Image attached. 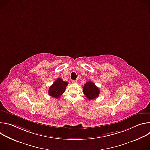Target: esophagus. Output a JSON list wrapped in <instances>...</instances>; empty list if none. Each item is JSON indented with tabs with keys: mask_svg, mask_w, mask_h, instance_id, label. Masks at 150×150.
Returning <instances> with one entry per match:
<instances>
[{
	"mask_svg": "<svg viewBox=\"0 0 150 150\" xmlns=\"http://www.w3.org/2000/svg\"><path fill=\"white\" fill-rule=\"evenodd\" d=\"M77 82H78L77 80H72V83H76Z\"/></svg>",
	"mask_w": 150,
	"mask_h": 150,
	"instance_id": "34e87169",
	"label": "esophagus"
}]
</instances>
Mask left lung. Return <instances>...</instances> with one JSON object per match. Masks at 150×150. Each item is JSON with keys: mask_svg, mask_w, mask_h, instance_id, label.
I'll return each mask as SVG.
<instances>
[{"mask_svg": "<svg viewBox=\"0 0 150 150\" xmlns=\"http://www.w3.org/2000/svg\"><path fill=\"white\" fill-rule=\"evenodd\" d=\"M100 90L95 83L88 81L83 87V93L88 100H93L97 98L100 94Z\"/></svg>", "mask_w": 150, "mask_h": 150, "instance_id": "8db88e82", "label": "left lung"}]
</instances>
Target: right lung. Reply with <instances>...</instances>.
Wrapping results in <instances>:
<instances>
[{
  "mask_svg": "<svg viewBox=\"0 0 150 150\" xmlns=\"http://www.w3.org/2000/svg\"><path fill=\"white\" fill-rule=\"evenodd\" d=\"M68 83L67 82L63 81L61 78H57L49 89V96L56 98H59L65 92Z\"/></svg>",
  "mask_w": 150,
  "mask_h": 150,
  "instance_id": "1",
  "label": "right lung"
}]
</instances>
